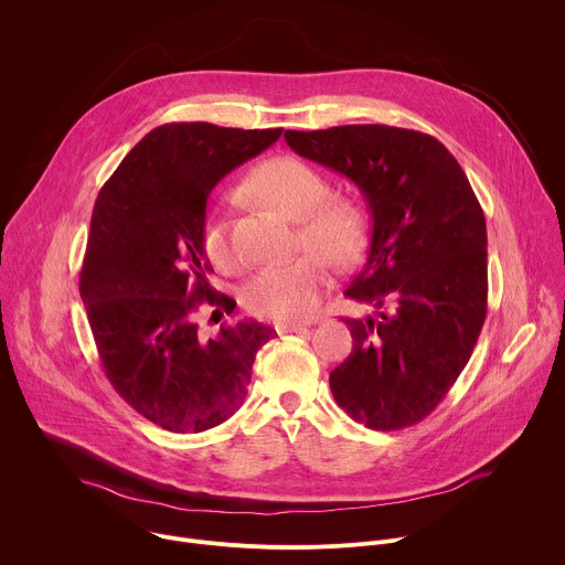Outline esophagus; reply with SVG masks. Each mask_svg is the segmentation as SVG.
Masks as SVG:
<instances>
[{
    "mask_svg": "<svg viewBox=\"0 0 565 565\" xmlns=\"http://www.w3.org/2000/svg\"><path fill=\"white\" fill-rule=\"evenodd\" d=\"M306 326H308L306 321H292V323H277L275 330H277L279 334H288V332H299V330H303Z\"/></svg>",
    "mask_w": 565,
    "mask_h": 565,
    "instance_id": "obj_1",
    "label": "esophagus"
}]
</instances>
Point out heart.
Segmentation results:
<instances>
[{"mask_svg": "<svg viewBox=\"0 0 565 565\" xmlns=\"http://www.w3.org/2000/svg\"><path fill=\"white\" fill-rule=\"evenodd\" d=\"M248 193L297 222L299 246L312 248L284 266L259 270L244 286V303L250 312L275 321H301L317 312L330 288V264H352L365 244V215L345 198H328V179L297 157H273L246 177ZM202 246L217 270H237L242 257L233 242L231 215L213 209L202 228Z\"/></svg>", "mask_w": 565, "mask_h": 565, "instance_id": "heart-1", "label": "heart"}]
</instances>
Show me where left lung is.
<instances>
[{
	"instance_id": "left-lung-1",
	"label": "left lung",
	"mask_w": 565,
	"mask_h": 565,
	"mask_svg": "<svg viewBox=\"0 0 565 565\" xmlns=\"http://www.w3.org/2000/svg\"><path fill=\"white\" fill-rule=\"evenodd\" d=\"M288 146L348 177L370 211V246L345 297L352 352L330 372L334 402L372 430L419 424L466 367L488 310L486 217L450 150L384 124L286 130Z\"/></svg>"
}]
</instances>
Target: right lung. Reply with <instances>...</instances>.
Returning a JSON list of instances; mask_svg holds the SVG:
<instances>
[{
  "label": "right lung",
  "mask_w": 565,
  "mask_h": 565,
  "mask_svg": "<svg viewBox=\"0 0 565 565\" xmlns=\"http://www.w3.org/2000/svg\"><path fill=\"white\" fill-rule=\"evenodd\" d=\"M281 135L206 121L150 130L104 183L90 220L79 292L104 372L119 397L170 433H204L246 399L257 350L275 330L257 321L202 339L191 312L224 308L202 246L213 188Z\"/></svg>",
  "instance_id": "add662e5"
}]
</instances>
